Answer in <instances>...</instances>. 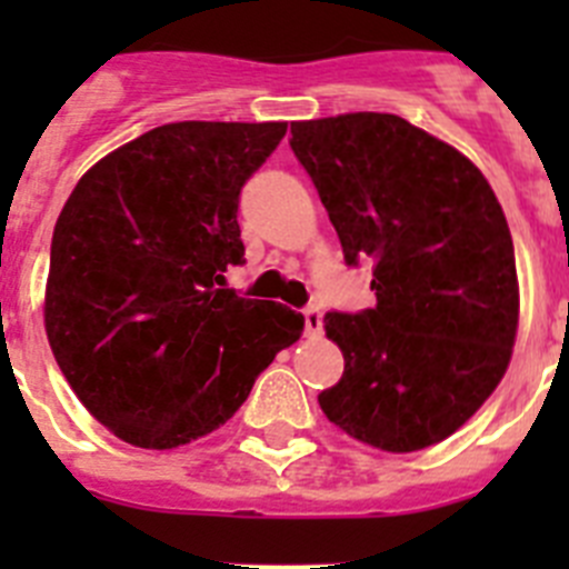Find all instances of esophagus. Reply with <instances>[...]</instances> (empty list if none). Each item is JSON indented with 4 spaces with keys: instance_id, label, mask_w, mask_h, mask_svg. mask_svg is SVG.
<instances>
[{
    "instance_id": "1",
    "label": "esophagus",
    "mask_w": 569,
    "mask_h": 569,
    "mask_svg": "<svg viewBox=\"0 0 569 569\" xmlns=\"http://www.w3.org/2000/svg\"><path fill=\"white\" fill-rule=\"evenodd\" d=\"M305 330H308V336L321 333V308H316V305L305 308Z\"/></svg>"
}]
</instances>
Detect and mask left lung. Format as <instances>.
Returning <instances> with one entry per match:
<instances>
[{
  "instance_id": "8db88e82",
  "label": "left lung",
  "mask_w": 569,
  "mask_h": 569,
  "mask_svg": "<svg viewBox=\"0 0 569 569\" xmlns=\"http://www.w3.org/2000/svg\"><path fill=\"white\" fill-rule=\"evenodd\" d=\"M290 133L345 264L373 268V308L325 316L345 373L321 410L387 453L439 445L510 365L519 279L505 210L467 156L401 116H330Z\"/></svg>"
}]
</instances>
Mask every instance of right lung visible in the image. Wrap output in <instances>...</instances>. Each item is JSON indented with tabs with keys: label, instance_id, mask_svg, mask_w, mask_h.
I'll return each mask as SVG.
<instances>
[{
	"label": "right lung",
	"instance_id": "add662e5",
	"mask_svg": "<svg viewBox=\"0 0 569 569\" xmlns=\"http://www.w3.org/2000/svg\"><path fill=\"white\" fill-rule=\"evenodd\" d=\"M284 122H173L79 179L50 241L44 330L73 393L110 433L170 450L213 433L305 316L241 299L239 193Z\"/></svg>",
	"mask_w": 569,
	"mask_h": 569
}]
</instances>
